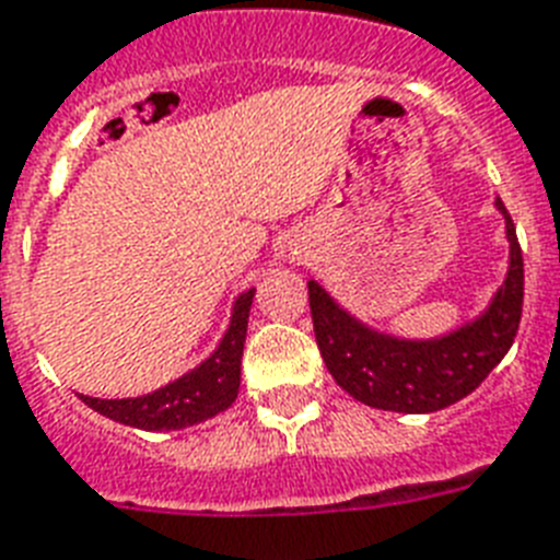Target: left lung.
<instances>
[{"label":"left lung","instance_id":"8db88e82","mask_svg":"<svg viewBox=\"0 0 560 560\" xmlns=\"http://www.w3.org/2000/svg\"><path fill=\"white\" fill-rule=\"evenodd\" d=\"M498 209L506 215V281L480 319L443 339L406 342L374 334L348 316L316 281H307L313 334L322 359L353 399L383 411H440L469 397L506 357L524 311V253L501 198Z\"/></svg>","mask_w":560,"mask_h":560}]
</instances>
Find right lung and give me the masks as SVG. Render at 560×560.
<instances>
[{"mask_svg":"<svg viewBox=\"0 0 560 560\" xmlns=\"http://www.w3.org/2000/svg\"><path fill=\"white\" fill-rule=\"evenodd\" d=\"M256 290L238 295L233 307V322L224 334L218 351L195 368L192 374L180 376L166 388L135 399H97L80 397L89 408L97 413L117 420L122 425L143 431H172L195 425V422L215 417L235 402L241 385V353H244V339H247L249 304H253Z\"/></svg>","mask_w":560,"mask_h":560,"instance_id":"obj_1","label":"right lung"}]
</instances>
